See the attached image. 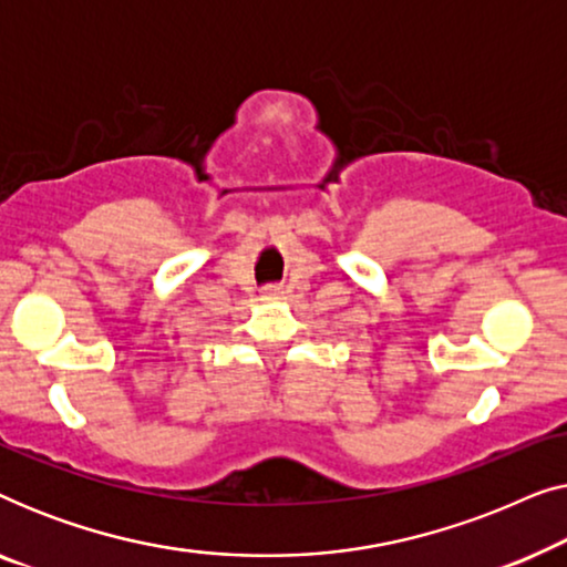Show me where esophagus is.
I'll return each instance as SVG.
<instances>
[{
	"label": "esophagus",
	"mask_w": 567,
	"mask_h": 567,
	"mask_svg": "<svg viewBox=\"0 0 567 567\" xmlns=\"http://www.w3.org/2000/svg\"><path fill=\"white\" fill-rule=\"evenodd\" d=\"M260 293H262V299H266V301H281L286 291L281 289V286H266V289H262Z\"/></svg>",
	"instance_id": "obj_1"
}]
</instances>
